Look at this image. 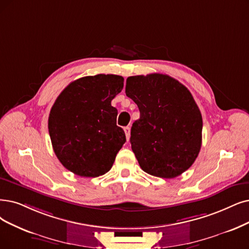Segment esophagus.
<instances>
[{
	"label": "esophagus",
	"instance_id": "obj_1",
	"mask_svg": "<svg viewBox=\"0 0 249 249\" xmlns=\"http://www.w3.org/2000/svg\"><path fill=\"white\" fill-rule=\"evenodd\" d=\"M124 134H125V137H126V140L127 141L130 140V136H131V128H130V126H125L124 127Z\"/></svg>",
	"mask_w": 249,
	"mask_h": 249
}]
</instances>
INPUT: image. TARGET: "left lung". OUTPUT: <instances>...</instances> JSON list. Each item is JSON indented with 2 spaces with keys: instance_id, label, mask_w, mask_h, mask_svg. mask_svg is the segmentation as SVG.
Returning <instances> with one entry per match:
<instances>
[{
  "instance_id": "1",
  "label": "left lung",
  "mask_w": 249,
  "mask_h": 249,
  "mask_svg": "<svg viewBox=\"0 0 249 249\" xmlns=\"http://www.w3.org/2000/svg\"><path fill=\"white\" fill-rule=\"evenodd\" d=\"M125 94L140 110L130 141L142 170L164 178L186 172L202 139V116L190 91L171 76L151 73L127 77Z\"/></svg>"
}]
</instances>
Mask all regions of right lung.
I'll return each instance as SVG.
<instances>
[{"mask_svg": "<svg viewBox=\"0 0 249 249\" xmlns=\"http://www.w3.org/2000/svg\"><path fill=\"white\" fill-rule=\"evenodd\" d=\"M124 88L115 74L85 76L69 84L58 96L48 121L54 152L71 173L96 178L110 171L125 142L116 125L111 100Z\"/></svg>", "mask_w": 249, "mask_h": 249, "instance_id": "1", "label": "right lung"}]
</instances>
